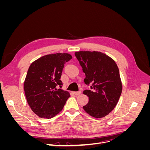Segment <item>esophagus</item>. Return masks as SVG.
<instances>
[{
	"mask_svg": "<svg viewBox=\"0 0 150 150\" xmlns=\"http://www.w3.org/2000/svg\"><path fill=\"white\" fill-rule=\"evenodd\" d=\"M81 91H75V92H74V94L75 95H79V94H81Z\"/></svg>",
	"mask_w": 150,
	"mask_h": 150,
	"instance_id": "esophagus-1",
	"label": "esophagus"
}]
</instances>
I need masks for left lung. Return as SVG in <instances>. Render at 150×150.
I'll return each instance as SVG.
<instances>
[{
	"mask_svg": "<svg viewBox=\"0 0 150 150\" xmlns=\"http://www.w3.org/2000/svg\"><path fill=\"white\" fill-rule=\"evenodd\" d=\"M75 56L85 73L84 83L92 84L83 92L89 97L83 109L96 118L106 116L115 108L121 94L118 67L114 60L101 52L79 51Z\"/></svg>",
	"mask_w": 150,
	"mask_h": 150,
	"instance_id": "1",
	"label": "left lung"
}]
</instances>
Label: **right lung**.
<instances>
[{"instance_id": "right-lung-1", "label": "right lung", "mask_w": 150, "mask_h": 150, "mask_svg": "<svg viewBox=\"0 0 150 150\" xmlns=\"http://www.w3.org/2000/svg\"><path fill=\"white\" fill-rule=\"evenodd\" d=\"M71 59L69 54H49L30 64L24 89L29 105L38 116L51 118L56 116L70 97L69 92L61 89V76L64 64Z\"/></svg>"}]
</instances>
